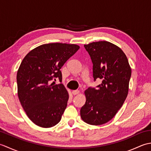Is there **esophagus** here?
Listing matches in <instances>:
<instances>
[{
  "instance_id": "1",
  "label": "esophagus",
  "mask_w": 151,
  "mask_h": 151,
  "mask_svg": "<svg viewBox=\"0 0 151 151\" xmlns=\"http://www.w3.org/2000/svg\"><path fill=\"white\" fill-rule=\"evenodd\" d=\"M72 93H73V95H77V94L80 93V91L78 90V89H76V90H73L72 91Z\"/></svg>"
}]
</instances>
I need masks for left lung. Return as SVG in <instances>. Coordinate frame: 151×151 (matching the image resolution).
<instances>
[{
	"mask_svg": "<svg viewBox=\"0 0 151 151\" xmlns=\"http://www.w3.org/2000/svg\"><path fill=\"white\" fill-rule=\"evenodd\" d=\"M92 60L94 81L102 80L98 89L84 91L81 116L85 123L101 125L110 121L123 106L129 93L131 67L121 48L106 41L84 45Z\"/></svg>",
	"mask_w": 151,
	"mask_h": 151,
	"instance_id": "8db88e82",
	"label": "left lung"
}]
</instances>
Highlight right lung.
<instances>
[{"mask_svg": "<svg viewBox=\"0 0 151 151\" xmlns=\"http://www.w3.org/2000/svg\"><path fill=\"white\" fill-rule=\"evenodd\" d=\"M80 47L48 43L35 48L22 60L17 73V95L22 108L33 123L50 128L59 123L67 105L69 93L62 84L60 69Z\"/></svg>", "mask_w": 151, "mask_h": 151, "instance_id": "right-lung-1", "label": "right lung"}]
</instances>
